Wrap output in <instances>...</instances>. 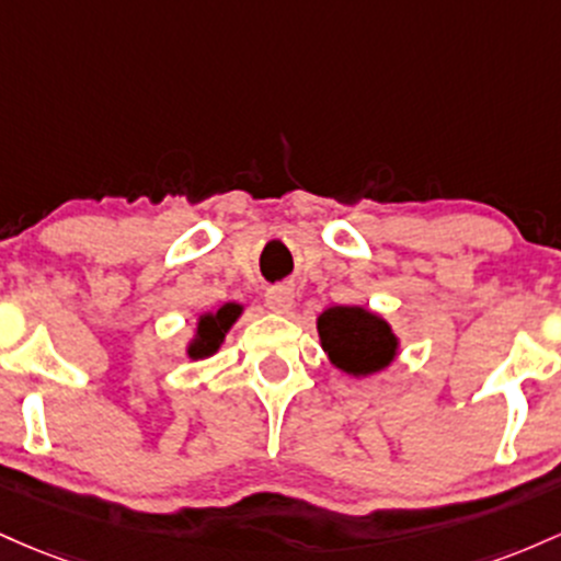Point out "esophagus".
Here are the masks:
<instances>
[{
  "mask_svg": "<svg viewBox=\"0 0 561 561\" xmlns=\"http://www.w3.org/2000/svg\"><path fill=\"white\" fill-rule=\"evenodd\" d=\"M264 307H267L270 312L286 314L294 307V288L288 286L267 288V294H264Z\"/></svg>",
  "mask_w": 561,
  "mask_h": 561,
  "instance_id": "34e87169",
  "label": "esophagus"
}]
</instances>
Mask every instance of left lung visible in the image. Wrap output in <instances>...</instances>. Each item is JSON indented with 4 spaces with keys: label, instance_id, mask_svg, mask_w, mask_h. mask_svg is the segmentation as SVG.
Returning a JSON list of instances; mask_svg holds the SVG:
<instances>
[{
    "label": "left lung",
    "instance_id": "obj_1",
    "mask_svg": "<svg viewBox=\"0 0 561 561\" xmlns=\"http://www.w3.org/2000/svg\"><path fill=\"white\" fill-rule=\"evenodd\" d=\"M318 336L333 368L355 379L381 374L400 355V336L389 320L360 305H336L320 312Z\"/></svg>",
    "mask_w": 561,
    "mask_h": 561
}]
</instances>
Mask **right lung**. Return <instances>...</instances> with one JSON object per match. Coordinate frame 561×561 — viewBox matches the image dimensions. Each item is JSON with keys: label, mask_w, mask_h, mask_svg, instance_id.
<instances>
[{"label": "right lung", "mask_w": 561, "mask_h": 561, "mask_svg": "<svg viewBox=\"0 0 561 561\" xmlns=\"http://www.w3.org/2000/svg\"><path fill=\"white\" fill-rule=\"evenodd\" d=\"M243 314V305H236V301H228L219 310H209L201 312L196 320V331L193 336L187 339L185 344V357L187 360H206L211 357L214 352H219V347L225 344V336L232 329L238 318Z\"/></svg>", "instance_id": "right-lung-1"}]
</instances>
